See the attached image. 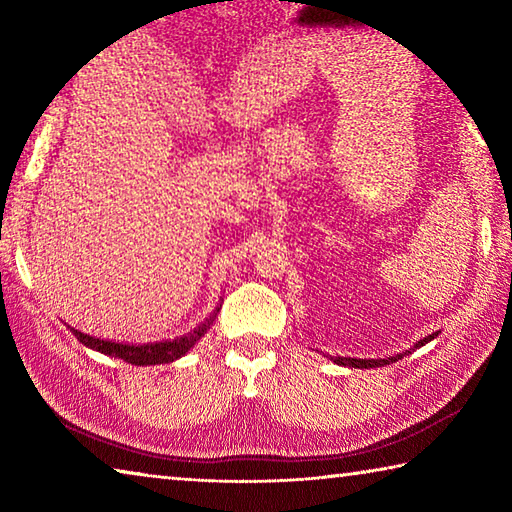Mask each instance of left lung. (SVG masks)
Returning <instances> with one entry per match:
<instances>
[{
  "label": "left lung",
  "instance_id": "left-lung-1",
  "mask_svg": "<svg viewBox=\"0 0 512 512\" xmlns=\"http://www.w3.org/2000/svg\"><path fill=\"white\" fill-rule=\"evenodd\" d=\"M436 336H438V332L424 336V339H420L418 343H413V348L404 350L400 354H395V357H386V359H350V357H327V359H332L334 363H339V366H350V368H381V366H388V363H395V361L404 359L406 354H411L413 350L422 348V345H427L429 341L436 339Z\"/></svg>",
  "mask_w": 512,
  "mask_h": 512
}]
</instances>
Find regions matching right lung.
Masks as SVG:
<instances>
[{
    "label": "right lung",
    "instance_id": "right-lung-1",
    "mask_svg": "<svg viewBox=\"0 0 512 512\" xmlns=\"http://www.w3.org/2000/svg\"><path fill=\"white\" fill-rule=\"evenodd\" d=\"M221 307H216L210 316H207L201 325H196L192 332H187L183 336H176V339H167V341H155V343H121V341H108V339H97V336L83 334L79 329L69 327L76 339H79L85 348L97 350L101 354H108V357L115 359H124L126 363H133V366H158V363H171L194 348V345L203 339L207 334V329L212 327L216 320V314H219Z\"/></svg>",
    "mask_w": 512,
    "mask_h": 512
}]
</instances>
